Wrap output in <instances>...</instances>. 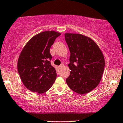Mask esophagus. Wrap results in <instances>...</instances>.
I'll return each instance as SVG.
<instances>
[{
  "instance_id": "34e87169",
  "label": "esophagus",
  "mask_w": 123,
  "mask_h": 123,
  "mask_svg": "<svg viewBox=\"0 0 123 123\" xmlns=\"http://www.w3.org/2000/svg\"><path fill=\"white\" fill-rule=\"evenodd\" d=\"M63 66H64V65H63V64H61V65H60V66H58V68H63Z\"/></svg>"
}]
</instances>
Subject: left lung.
<instances>
[{"instance_id":"1","label":"left lung","mask_w":123,"mask_h":123,"mask_svg":"<svg viewBox=\"0 0 123 123\" xmlns=\"http://www.w3.org/2000/svg\"><path fill=\"white\" fill-rule=\"evenodd\" d=\"M70 52L69 88L78 94L91 92L99 84L105 68V58L94 40L80 34L65 33Z\"/></svg>"}]
</instances>
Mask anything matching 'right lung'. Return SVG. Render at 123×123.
<instances>
[{
	"label": "right lung",
	"instance_id": "right-lung-1",
	"mask_svg": "<svg viewBox=\"0 0 123 123\" xmlns=\"http://www.w3.org/2000/svg\"><path fill=\"white\" fill-rule=\"evenodd\" d=\"M60 35L55 31L40 32L29 40L19 55L18 72L24 86L32 92H45L55 80L57 74L50 64V48Z\"/></svg>",
	"mask_w": 123,
	"mask_h": 123
}]
</instances>
